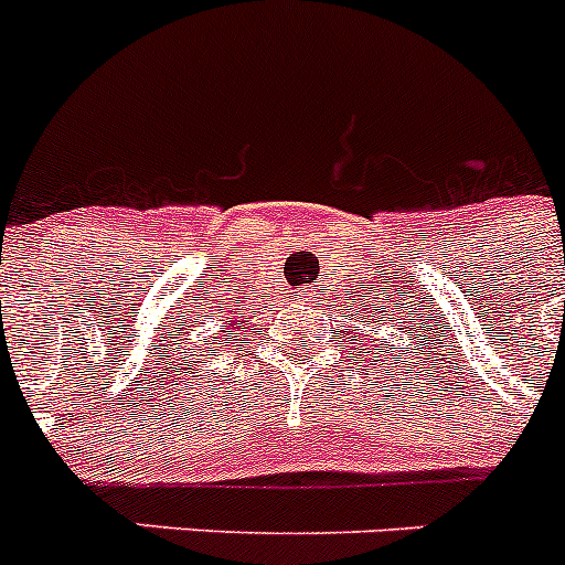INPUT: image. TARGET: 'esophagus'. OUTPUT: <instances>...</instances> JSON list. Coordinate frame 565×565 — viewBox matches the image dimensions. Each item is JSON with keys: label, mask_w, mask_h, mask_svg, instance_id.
<instances>
[{"label": "esophagus", "mask_w": 565, "mask_h": 565, "mask_svg": "<svg viewBox=\"0 0 565 565\" xmlns=\"http://www.w3.org/2000/svg\"><path fill=\"white\" fill-rule=\"evenodd\" d=\"M302 297H311V288H308V291H306V294H302Z\"/></svg>", "instance_id": "esophagus-1"}]
</instances>
